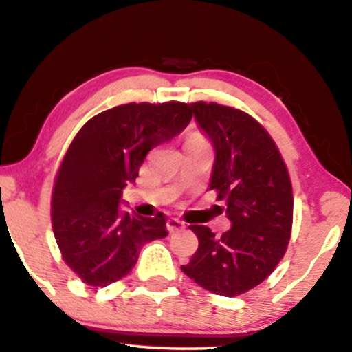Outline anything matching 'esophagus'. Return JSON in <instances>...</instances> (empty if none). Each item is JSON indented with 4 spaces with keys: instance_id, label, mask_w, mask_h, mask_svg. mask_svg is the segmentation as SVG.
<instances>
[{
    "instance_id": "obj_1",
    "label": "esophagus",
    "mask_w": 352,
    "mask_h": 352,
    "mask_svg": "<svg viewBox=\"0 0 352 352\" xmlns=\"http://www.w3.org/2000/svg\"><path fill=\"white\" fill-rule=\"evenodd\" d=\"M166 228H167L168 232H177V230L184 229V228H185V224H184V222H182V221L175 219V217H170V219L167 221Z\"/></svg>"
}]
</instances>
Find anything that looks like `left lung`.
<instances>
[{"instance_id": "1", "label": "left lung", "mask_w": 352, "mask_h": 352, "mask_svg": "<svg viewBox=\"0 0 352 352\" xmlns=\"http://www.w3.org/2000/svg\"><path fill=\"white\" fill-rule=\"evenodd\" d=\"M190 109L214 146L209 190L226 203L232 228L216 237L208 226H190L199 245L182 271L206 291L240 296L263 283L287 250L291 177L273 138L250 115L216 102Z\"/></svg>"}]
</instances>
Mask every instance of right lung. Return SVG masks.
Segmentation results:
<instances>
[{
    "mask_svg": "<svg viewBox=\"0 0 352 352\" xmlns=\"http://www.w3.org/2000/svg\"><path fill=\"white\" fill-rule=\"evenodd\" d=\"M184 102H131L92 117L71 141L52 193V228L65 263L87 286L130 273L146 242L167 235L166 217L122 212L124 186L146 155L190 123Z\"/></svg>",
    "mask_w": 352,
    "mask_h": 352,
    "instance_id": "1",
    "label": "right lung"
}]
</instances>
